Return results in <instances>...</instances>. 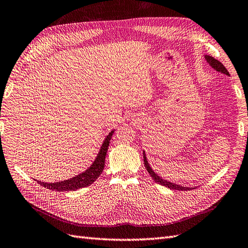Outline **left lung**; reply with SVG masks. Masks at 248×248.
I'll return each mask as SVG.
<instances>
[{
  "label": "left lung",
  "mask_w": 248,
  "mask_h": 248,
  "mask_svg": "<svg viewBox=\"0 0 248 248\" xmlns=\"http://www.w3.org/2000/svg\"><path fill=\"white\" fill-rule=\"evenodd\" d=\"M206 60H207V62L209 63V64H210L212 67H213L214 69L217 70V72L222 73L223 75H226V76H230V74H229V72H228V69H226V68L223 66V64H222V63H221L220 61H218L217 59L212 57V56H208V55H206ZM143 160H144V166H145V168H146L147 172L151 174L153 180H154L155 183L160 184V185H162V186H165V187H168V188H170V189H174V190L185 191V190H189V189H193V188H188V187H183V186H180V185H176V184H173V183H171V182H168V181H166V180H163L162 178H160V176H159L157 173H155V172L153 170V169L151 168L150 164H148V162H147V160H146L145 153H144V152H143Z\"/></svg>",
  "instance_id": "1"
}]
</instances>
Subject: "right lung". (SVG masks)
<instances>
[{
	"mask_svg": "<svg viewBox=\"0 0 248 248\" xmlns=\"http://www.w3.org/2000/svg\"><path fill=\"white\" fill-rule=\"evenodd\" d=\"M113 133H114V131L109 133V135L106 137L96 159L94 160L93 165H91L86 171L74 176L73 179L58 182V183H44L39 181H37V183L40 184L42 187L55 190V191H61V192L62 191H70V190L74 191V190L91 185V184H93L98 176L101 175L103 169L105 167L106 155H107L108 146H109Z\"/></svg>",
	"mask_w": 248,
	"mask_h": 248,
	"instance_id": "1",
	"label": "right lung"
}]
</instances>
